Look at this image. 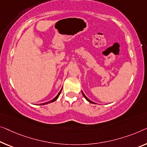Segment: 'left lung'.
I'll return each mask as SVG.
<instances>
[{"mask_svg": "<svg viewBox=\"0 0 147 147\" xmlns=\"http://www.w3.org/2000/svg\"><path fill=\"white\" fill-rule=\"evenodd\" d=\"M82 95H83V96H84V97L85 98V99H86V100H87V101H88V102H89L90 103H92V104H94V102H93L92 101H91V100H89V99H88V98L86 97V96L84 95V94L82 92Z\"/></svg>", "mask_w": 147, "mask_h": 147, "instance_id": "obj_1", "label": "left lung"}]
</instances>
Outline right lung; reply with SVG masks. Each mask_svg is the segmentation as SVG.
I'll list each match as a JSON object with an SVG mask.
<instances>
[{
  "instance_id": "1",
  "label": "right lung",
  "mask_w": 147,
  "mask_h": 147,
  "mask_svg": "<svg viewBox=\"0 0 147 147\" xmlns=\"http://www.w3.org/2000/svg\"><path fill=\"white\" fill-rule=\"evenodd\" d=\"M61 90H62V89L61 90H60V92H59L58 93V94L57 95V96L55 98H54L53 99V100H50V101H49V102H45V103H43V104H40V105H45V104H49V103H51V102H55V100L57 99V98H59V95H60V94H61Z\"/></svg>"
}]
</instances>
